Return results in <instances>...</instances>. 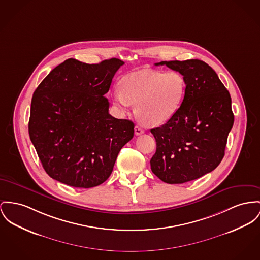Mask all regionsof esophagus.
Wrapping results in <instances>:
<instances>
[{"label": "esophagus", "instance_id": "34e87169", "mask_svg": "<svg viewBox=\"0 0 260 260\" xmlns=\"http://www.w3.org/2000/svg\"><path fill=\"white\" fill-rule=\"evenodd\" d=\"M144 133V130L140 126H135V134L138 136Z\"/></svg>", "mask_w": 260, "mask_h": 260}]
</instances>
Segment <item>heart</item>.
<instances>
[{
	"label": "heart",
	"instance_id": "b5f03b06",
	"mask_svg": "<svg viewBox=\"0 0 260 260\" xmlns=\"http://www.w3.org/2000/svg\"><path fill=\"white\" fill-rule=\"evenodd\" d=\"M187 83L177 71L142 69L124 76L120 88L113 90V101L123 108L136 104L139 121L159 126L173 119L184 102Z\"/></svg>",
	"mask_w": 260,
	"mask_h": 260
}]
</instances>
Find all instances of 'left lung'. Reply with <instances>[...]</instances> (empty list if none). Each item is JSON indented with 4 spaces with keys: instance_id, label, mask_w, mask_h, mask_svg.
Returning <instances> with one entry per match:
<instances>
[{
    "instance_id": "obj_1",
    "label": "left lung",
    "mask_w": 260,
    "mask_h": 260,
    "mask_svg": "<svg viewBox=\"0 0 260 260\" xmlns=\"http://www.w3.org/2000/svg\"><path fill=\"white\" fill-rule=\"evenodd\" d=\"M155 65L181 73L187 89L173 119L151 130L156 143L151 170L164 182H188L214 171L225 156L234 124L231 95L216 72L201 60Z\"/></svg>"
}]
</instances>
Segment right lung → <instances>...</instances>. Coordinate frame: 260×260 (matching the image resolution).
Returning a JSON list of instances; mask_svg holds the SVG:
<instances>
[{"label":"right lung","instance_id":"obj_1","mask_svg":"<svg viewBox=\"0 0 260 260\" xmlns=\"http://www.w3.org/2000/svg\"><path fill=\"white\" fill-rule=\"evenodd\" d=\"M124 62L87 64L70 58L35 89L29 137L47 174L73 187L90 188L109 177L134 123L108 113L104 94Z\"/></svg>","mask_w":260,"mask_h":260}]
</instances>
